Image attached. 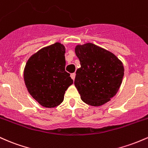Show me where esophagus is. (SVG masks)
<instances>
[{"label":"esophagus","instance_id":"esophagus-1","mask_svg":"<svg viewBox=\"0 0 148 148\" xmlns=\"http://www.w3.org/2000/svg\"><path fill=\"white\" fill-rule=\"evenodd\" d=\"M71 78H72L74 80L75 77V73H71Z\"/></svg>","mask_w":148,"mask_h":148}]
</instances>
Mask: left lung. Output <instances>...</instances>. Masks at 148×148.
Returning a JSON list of instances; mask_svg holds the SVG:
<instances>
[{
    "label": "left lung",
    "mask_w": 148,
    "mask_h": 148,
    "mask_svg": "<svg viewBox=\"0 0 148 148\" xmlns=\"http://www.w3.org/2000/svg\"><path fill=\"white\" fill-rule=\"evenodd\" d=\"M75 52L81 67L76 71L74 84L81 99L92 106L108 102L122 84V61L112 52L90 42L78 45Z\"/></svg>",
    "instance_id": "left-lung-1"
}]
</instances>
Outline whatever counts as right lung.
I'll return each instance as SVG.
<instances>
[{
    "instance_id": "obj_1",
    "label": "right lung",
    "mask_w": 148,
    "mask_h": 148,
    "mask_svg": "<svg viewBox=\"0 0 148 148\" xmlns=\"http://www.w3.org/2000/svg\"><path fill=\"white\" fill-rule=\"evenodd\" d=\"M65 49L59 42L43 47L25 66L24 79L28 92L43 107L51 108L61 104L66 89L73 83L65 71Z\"/></svg>"
}]
</instances>
